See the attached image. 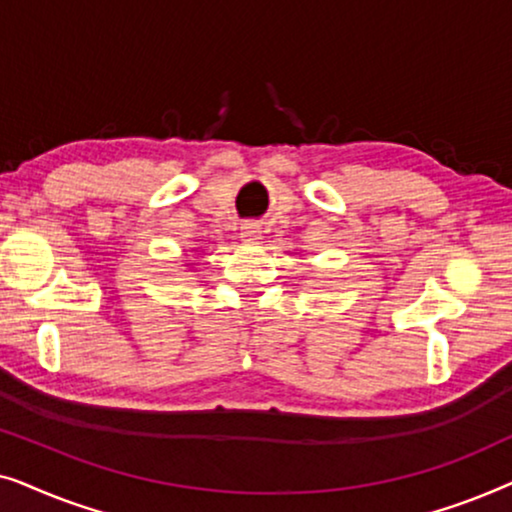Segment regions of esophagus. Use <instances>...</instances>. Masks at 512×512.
Returning a JSON list of instances; mask_svg holds the SVG:
<instances>
[{
	"instance_id": "34e87169",
	"label": "esophagus",
	"mask_w": 512,
	"mask_h": 512,
	"mask_svg": "<svg viewBox=\"0 0 512 512\" xmlns=\"http://www.w3.org/2000/svg\"><path fill=\"white\" fill-rule=\"evenodd\" d=\"M240 237H242V242L256 244L258 240H263V228L258 226V223H242Z\"/></svg>"
}]
</instances>
